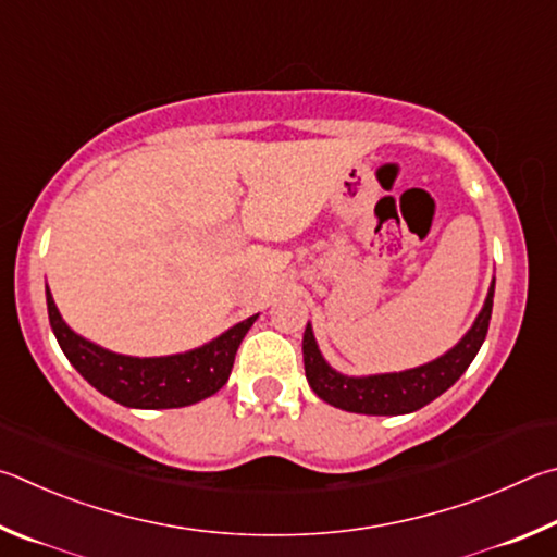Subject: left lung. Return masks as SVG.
<instances>
[{"mask_svg":"<svg viewBox=\"0 0 557 557\" xmlns=\"http://www.w3.org/2000/svg\"><path fill=\"white\" fill-rule=\"evenodd\" d=\"M492 304H494V281L490 286V296L482 308L480 318L474 320L470 333H467L460 345H455L450 352L435 359L431 364L398 374H379V376H343L335 369L325 364L323 355L315 345L313 330L306 327L304 335V364L306 379L313 392L327 401L330 406L343 408L349 413L364 416H401L413 413L433 398L447 392L457 379L465 374V369L472 364V359L480 352V347L486 337L492 320Z\"/></svg>","mask_w":557,"mask_h":557,"instance_id":"left-lung-1","label":"left lung"}]
</instances>
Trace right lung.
<instances>
[{
  "mask_svg": "<svg viewBox=\"0 0 557 557\" xmlns=\"http://www.w3.org/2000/svg\"><path fill=\"white\" fill-rule=\"evenodd\" d=\"M46 304L58 345L71 359V364L97 392L132 408H181L218 394L227 384L239 343L257 320V315L247 318L244 323L212 339L210 345L193 349V352L139 359L107 352V349L75 335L63 323L48 290Z\"/></svg>",
  "mask_w": 557,
  "mask_h": 557,
  "instance_id": "right-lung-1",
  "label": "right lung"
}]
</instances>
